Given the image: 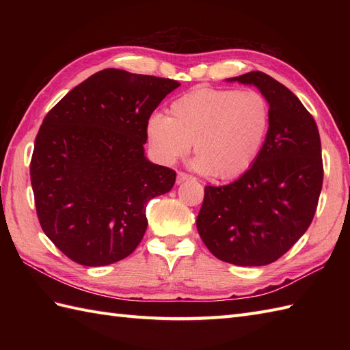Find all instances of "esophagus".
Listing matches in <instances>:
<instances>
[{"label":"esophagus","mask_w":350,"mask_h":350,"mask_svg":"<svg viewBox=\"0 0 350 350\" xmlns=\"http://www.w3.org/2000/svg\"><path fill=\"white\" fill-rule=\"evenodd\" d=\"M189 179H192L191 174L183 173V171H179V173H177V183H182V182L189 180Z\"/></svg>","instance_id":"obj_1"}]
</instances>
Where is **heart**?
<instances>
[{
  "mask_svg": "<svg viewBox=\"0 0 350 350\" xmlns=\"http://www.w3.org/2000/svg\"><path fill=\"white\" fill-rule=\"evenodd\" d=\"M269 126V102L260 92L203 87L173 100L168 117L148 118L147 139L165 163L183 158L194 144L197 168L228 180L252 167Z\"/></svg>",
  "mask_w": 350,
  "mask_h": 350,
  "instance_id": "heart-1",
  "label": "heart"
}]
</instances>
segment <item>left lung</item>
<instances>
[{"mask_svg":"<svg viewBox=\"0 0 350 350\" xmlns=\"http://www.w3.org/2000/svg\"><path fill=\"white\" fill-rule=\"evenodd\" d=\"M254 84L269 102L262 153L239 179L206 187L197 230L212 254L236 266L273 263L307 232L323 183L319 129L301 100L272 77L232 78Z\"/></svg>","mask_w":350,"mask_h":350,"instance_id":"1","label":"left lung"}]
</instances>
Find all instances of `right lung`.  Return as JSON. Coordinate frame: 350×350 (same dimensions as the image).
<instances>
[{
  "instance_id": "obj_1",
  "label": "right lung",
  "mask_w": 350,
  "mask_h": 350,
  "mask_svg": "<svg viewBox=\"0 0 350 350\" xmlns=\"http://www.w3.org/2000/svg\"><path fill=\"white\" fill-rule=\"evenodd\" d=\"M180 84L103 69L43 118L29 176L40 227L75 263L105 266L132 254L147 228L146 204L176 171L144 156L147 122Z\"/></svg>"
}]
</instances>
